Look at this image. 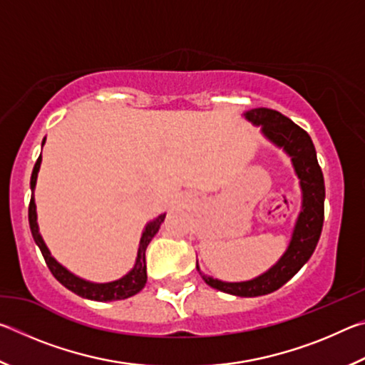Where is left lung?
<instances>
[{
	"label": "left lung",
	"instance_id": "8db88e82",
	"mask_svg": "<svg viewBox=\"0 0 365 365\" xmlns=\"http://www.w3.org/2000/svg\"><path fill=\"white\" fill-rule=\"evenodd\" d=\"M245 115L252 123L261 125L265 137L274 141L277 146H282L292 156L294 170L301 180L302 211L296 222L292 243H289L287 252L274 267L257 279L227 283L202 275L197 265L196 269L209 287L228 294L252 298V296L269 294L285 285L312 256L324 225L325 183L322 169L317 163L316 148L306 130H302L299 125H296L292 119H288L279 110L269 108L251 109Z\"/></svg>",
	"mask_w": 365,
	"mask_h": 365
}]
</instances>
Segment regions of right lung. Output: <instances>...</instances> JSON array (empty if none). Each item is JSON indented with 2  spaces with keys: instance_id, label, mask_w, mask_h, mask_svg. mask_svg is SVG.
Listing matches in <instances>:
<instances>
[{
  "instance_id": "add662e5",
  "label": "right lung",
  "mask_w": 365,
  "mask_h": 365,
  "mask_svg": "<svg viewBox=\"0 0 365 365\" xmlns=\"http://www.w3.org/2000/svg\"><path fill=\"white\" fill-rule=\"evenodd\" d=\"M43 143H45V140H43ZM40 164H41V156H38V159H36L32 170V177H30L32 197H30V205H29V224H30V230H32V237L35 240V243L38 245L41 255L45 257L48 269L51 270L54 279H56L61 285H64L67 289H71L72 293L82 296V298H86V299H93V301H117V299L130 298V296L137 294L146 283V259H145L146 248L154 235L158 233L165 215H159L158 219H154L146 225L143 237L140 240L137 262H135V267L128 272L125 277H122L120 280H115L110 283H91V282L78 279V277L71 274L69 270H66L59 262L54 261L38 233V225H36V209H35V201H34V188L36 183V174H38Z\"/></svg>"
}]
</instances>
